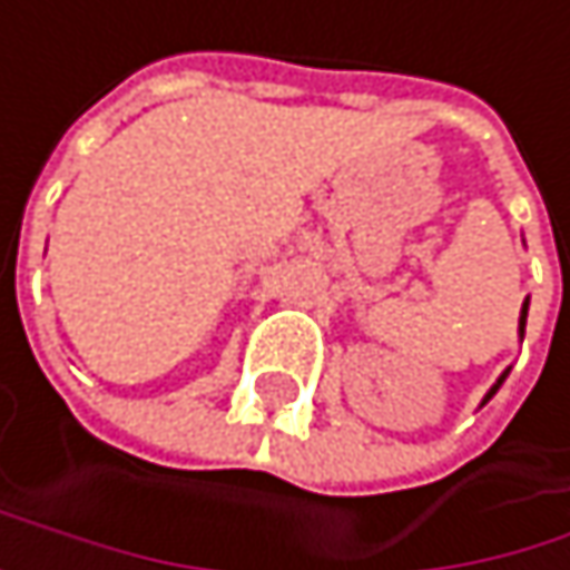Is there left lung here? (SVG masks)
<instances>
[{
  "label": "left lung",
  "instance_id": "8db88e82",
  "mask_svg": "<svg viewBox=\"0 0 570 570\" xmlns=\"http://www.w3.org/2000/svg\"><path fill=\"white\" fill-rule=\"evenodd\" d=\"M528 305H531V302L524 298V305H521V318H518V335H521V338H524V325H528ZM508 373H511V370H504L501 376H497V383H493V386L487 390V396H483V403H480V406H487V403L493 400V393H497V390H501V386H504Z\"/></svg>",
  "mask_w": 570,
  "mask_h": 570
}]
</instances>
